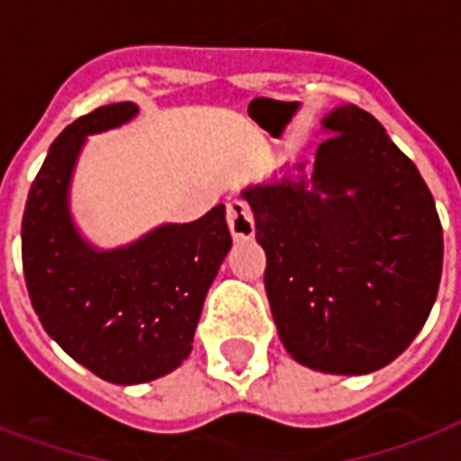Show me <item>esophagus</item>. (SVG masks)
Masks as SVG:
<instances>
[{"label":"esophagus","mask_w":461,"mask_h":461,"mask_svg":"<svg viewBox=\"0 0 461 461\" xmlns=\"http://www.w3.org/2000/svg\"><path fill=\"white\" fill-rule=\"evenodd\" d=\"M227 224L234 241H249L254 237V214L241 200L227 203Z\"/></svg>","instance_id":"obj_1"}]
</instances>
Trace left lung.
I'll return each mask as SVG.
<instances>
[{
    "label": "left lung",
    "instance_id": "left-lung-1",
    "mask_svg": "<svg viewBox=\"0 0 461 461\" xmlns=\"http://www.w3.org/2000/svg\"><path fill=\"white\" fill-rule=\"evenodd\" d=\"M312 170L241 190L266 251V295L285 352L361 376L420 332L442 276V224L415 163L369 112L342 104Z\"/></svg>",
    "mask_w": 461,
    "mask_h": 461
}]
</instances>
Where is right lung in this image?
<instances>
[{
  "label": "right lung",
  "mask_w": 461,
  "mask_h": 461,
  "mask_svg": "<svg viewBox=\"0 0 461 461\" xmlns=\"http://www.w3.org/2000/svg\"><path fill=\"white\" fill-rule=\"evenodd\" d=\"M134 102L75 119L50 146L22 221L23 278L41 325L77 364L119 386L176 371L193 352L204 295L231 249L224 204L100 249L77 230L70 183L87 136L131 122Z\"/></svg>",
  "instance_id": "add662e5"
}]
</instances>
